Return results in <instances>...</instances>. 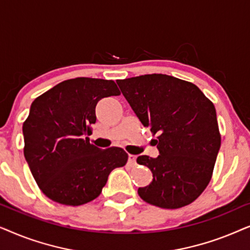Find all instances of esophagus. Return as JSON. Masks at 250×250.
<instances>
[{
    "instance_id": "esophagus-1",
    "label": "esophagus",
    "mask_w": 250,
    "mask_h": 250,
    "mask_svg": "<svg viewBox=\"0 0 250 250\" xmlns=\"http://www.w3.org/2000/svg\"><path fill=\"white\" fill-rule=\"evenodd\" d=\"M136 157L135 156H133V155H129L128 156V164H129V166H135V164H136Z\"/></svg>"
}]
</instances>
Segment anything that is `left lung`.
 I'll list each match as a JSON object with an SVG mask.
<instances>
[{
  "instance_id": "1",
  "label": "left lung",
  "mask_w": 250,
  "mask_h": 250,
  "mask_svg": "<svg viewBox=\"0 0 250 250\" xmlns=\"http://www.w3.org/2000/svg\"><path fill=\"white\" fill-rule=\"evenodd\" d=\"M117 84L142 124L157 135L160 155L136 159L153 176L149 186L139 188V196L167 209L193 203L209 183L221 146L213 102L194 84L168 75H142Z\"/></svg>"
}]
</instances>
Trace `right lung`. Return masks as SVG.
<instances>
[{"mask_svg": "<svg viewBox=\"0 0 250 250\" xmlns=\"http://www.w3.org/2000/svg\"><path fill=\"white\" fill-rule=\"evenodd\" d=\"M114 81L77 77L37 97L22 124L23 155L41 191L67 206L90 203L116 167L127 163L122 148L101 150L85 135L97 121L102 98L119 95Z\"/></svg>", "mask_w": 250, "mask_h": 250, "instance_id": "obj_1", "label": "right lung"}]
</instances>
